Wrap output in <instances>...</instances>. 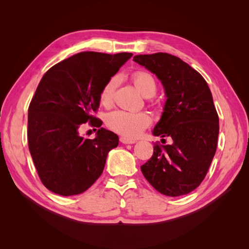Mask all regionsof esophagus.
I'll return each instance as SVG.
<instances>
[{
  "label": "esophagus",
  "instance_id": "1",
  "mask_svg": "<svg viewBox=\"0 0 249 249\" xmlns=\"http://www.w3.org/2000/svg\"><path fill=\"white\" fill-rule=\"evenodd\" d=\"M119 141L122 142L123 144H133V143L136 142L135 140L127 139V138H125V137H120V138H119Z\"/></svg>",
  "mask_w": 249,
  "mask_h": 249
}]
</instances>
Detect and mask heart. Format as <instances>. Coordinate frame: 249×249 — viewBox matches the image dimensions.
I'll return each instance as SVG.
<instances>
[{"label":"heart","instance_id":"b5f03b06","mask_svg":"<svg viewBox=\"0 0 249 249\" xmlns=\"http://www.w3.org/2000/svg\"><path fill=\"white\" fill-rule=\"evenodd\" d=\"M134 84L145 96H152L156 93L157 83L155 78L148 71H137L132 74ZM117 78H111L105 84L100 93V102L105 107H110L113 103ZM152 123L147 112H131L125 110H115L109 113L106 124L109 129L124 137L134 139L140 136L141 133Z\"/></svg>","mask_w":249,"mask_h":249}]
</instances>
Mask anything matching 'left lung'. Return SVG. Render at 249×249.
I'll list each match as a JSON object with an SVG mask.
<instances>
[{
    "mask_svg": "<svg viewBox=\"0 0 249 249\" xmlns=\"http://www.w3.org/2000/svg\"><path fill=\"white\" fill-rule=\"evenodd\" d=\"M133 60L161 80L167 100L153 133L173 140L171 145L155 143L141 171L164 195L190 193L206 178L217 148L219 118L211 90L197 71L167 53L136 55Z\"/></svg>",
    "mask_w": 249,
    "mask_h": 249,
    "instance_id": "8db88e82",
    "label": "left lung"
}]
</instances>
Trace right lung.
I'll use <instances>...</instances> for the list:
<instances>
[{"label": "right lung", "instance_id": "1", "mask_svg": "<svg viewBox=\"0 0 249 249\" xmlns=\"http://www.w3.org/2000/svg\"><path fill=\"white\" fill-rule=\"evenodd\" d=\"M132 56L83 52L43 74L29 105L27 136L37 173L50 191L63 196L81 194L101 177L118 136L100 127L94 140H85L78 129L86 122L102 125L93 115L101 90Z\"/></svg>", "mask_w": 249, "mask_h": 249}]
</instances>
